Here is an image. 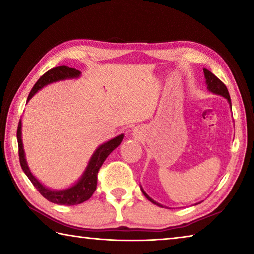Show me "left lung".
Segmentation results:
<instances>
[{
	"label": "left lung",
	"instance_id": "1",
	"mask_svg": "<svg viewBox=\"0 0 254 254\" xmlns=\"http://www.w3.org/2000/svg\"><path fill=\"white\" fill-rule=\"evenodd\" d=\"M204 76H205V79H206V85H207V89L213 94H216V95H220V96H223L224 98H226L227 102H229V104L231 106L232 109V103H231V98H230V94H229V91H227L226 86L222 83V81L217 78L216 76H215L213 72H210L208 69H206V68H204ZM141 187V186H140ZM141 191L143 192V195L147 197V199H149L150 201H151L152 204L159 206V207H165V206H162L161 204H159L158 201L153 200L151 197H150L147 192L144 191V189L141 187Z\"/></svg>",
	"mask_w": 254,
	"mask_h": 254
}]
</instances>
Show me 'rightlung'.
<instances>
[{"label": "right lung", "instance_id": "obj_1", "mask_svg": "<svg viewBox=\"0 0 254 254\" xmlns=\"http://www.w3.org/2000/svg\"><path fill=\"white\" fill-rule=\"evenodd\" d=\"M81 72L75 69V68H69L67 66H59L53 68V69L47 71L45 75H42L40 78L38 79L37 83L34 84L33 88L31 89V92H30L28 96L27 103L36 95L38 91H40L41 88L45 87V86L60 80L79 78ZM21 130H22V122H21L20 120L18 131H16V137H18L21 168L24 171V174L27 175L30 182L33 184V186L38 189V191H39L46 199H48L54 204L66 206L78 205L91 198L96 189L98 170H100L102 167L103 162L105 161V159L109 157V154L121 144L124 137V134H120L113 137L112 140L107 141V142L101 144L92 154V157L89 159L83 175H81L80 178L77 180L74 185H71L70 187H67L65 189H51L45 186L44 184H41L39 180L34 177L31 170H30L27 159H25L22 142V131Z\"/></svg>", "mask_w": 254, "mask_h": 254}]
</instances>
